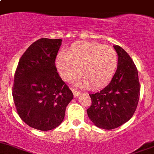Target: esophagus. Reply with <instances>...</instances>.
Returning a JSON list of instances; mask_svg holds the SVG:
<instances>
[{
	"label": "esophagus",
	"mask_w": 154,
	"mask_h": 154,
	"mask_svg": "<svg viewBox=\"0 0 154 154\" xmlns=\"http://www.w3.org/2000/svg\"><path fill=\"white\" fill-rule=\"evenodd\" d=\"M72 93H73V95H74L75 98H77L79 95H80V94H81V92H79V91H76V90H75V89H72Z\"/></svg>",
	"instance_id": "esophagus-1"
}]
</instances>
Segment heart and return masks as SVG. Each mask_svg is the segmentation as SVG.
Listing matches in <instances>:
<instances>
[{
    "label": "heart",
    "mask_w": 154,
    "mask_h": 154,
    "mask_svg": "<svg viewBox=\"0 0 154 154\" xmlns=\"http://www.w3.org/2000/svg\"><path fill=\"white\" fill-rule=\"evenodd\" d=\"M117 65L118 55L112 47L85 41L75 43L56 59L57 70L64 81H72L81 72L83 78L76 83L79 87L105 85L114 75Z\"/></svg>",
    "instance_id": "1"
}]
</instances>
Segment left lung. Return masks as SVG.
<instances>
[{"instance_id":"obj_1","label":"left lung","mask_w":154,"mask_h":154,"mask_svg":"<svg viewBox=\"0 0 154 154\" xmlns=\"http://www.w3.org/2000/svg\"><path fill=\"white\" fill-rule=\"evenodd\" d=\"M118 68L111 82L100 91L90 94L91 105L87 114L95 126L105 130L118 128L132 118L140 97L139 79L131 58L115 45Z\"/></svg>"}]
</instances>
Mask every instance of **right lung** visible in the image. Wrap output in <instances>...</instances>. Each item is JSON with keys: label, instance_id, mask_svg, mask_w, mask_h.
I'll list each match as a JSON object with an SVG mask.
<instances>
[{"label": "right lung", "instance_id": "obj_1", "mask_svg": "<svg viewBox=\"0 0 154 154\" xmlns=\"http://www.w3.org/2000/svg\"><path fill=\"white\" fill-rule=\"evenodd\" d=\"M61 39L42 38L21 56L14 75L13 98L20 118L39 131L63 122L73 94L57 72L55 60Z\"/></svg>", "mask_w": 154, "mask_h": 154}]
</instances>
